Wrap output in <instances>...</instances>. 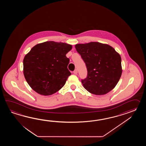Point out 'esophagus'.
I'll list each match as a JSON object with an SVG mask.
<instances>
[{"label": "esophagus", "mask_w": 146, "mask_h": 146, "mask_svg": "<svg viewBox=\"0 0 146 146\" xmlns=\"http://www.w3.org/2000/svg\"><path fill=\"white\" fill-rule=\"evenodd\" d=\"M78 73V71H77V69H75L74 70V74H77Z\"/></svg>", "instance_id": "esophagus-1"}]
</instances>
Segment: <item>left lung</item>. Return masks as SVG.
Wrapping results in <instances>:
<instances>
[{"label":"left lung","instance_id":"obj_1","mask_svg":"<svg viewBox=\"0 0 146 146\" xmlns=\"http://www.w3.org/2000/svg\"><path fill=\"white\" fill-rule=\"evenodd\" d=\"M75 48L87 66V77L81 80L90 93L103 96L113 90L121 77V57L113 47L91 42L77 44Z\"/></svg>","mask_w":146,"mask_h":146}]
</instances>
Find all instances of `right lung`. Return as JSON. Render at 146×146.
<instances>
[{"label":"right lung","mask_w":146,"mask_h":146,"mask_svg":"<svg viewBox=\"0 0 146 146\" xmlns=\"http://www.w3.org/2000/svg\"><path fill=\"white\" fill-rule=\"evenodd\" d=\"M72 47L66 43L47 41L31 48L23 59V74L33 90L46 96L65 85L71 74L67 68L69 59L66 55Z\"/></svg>","instance_id":"add662e5"}]
</instances>
